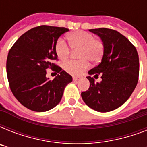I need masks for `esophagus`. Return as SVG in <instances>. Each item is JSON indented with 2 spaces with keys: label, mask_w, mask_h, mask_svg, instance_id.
I'll use <instances>...</instances> for the list:
<instances>
[{
  "label": "esophagus",
  "mask_w": 147,
  "mask_h": 147,
  "mask_svg": "<svg viewBox=\"0 0 147 147\" xmlns=\"http://www.w3.org/2000/svg\"><path fill=\"white\" fill-rule=\"evenodd\" d=\"M80 79L79 78H78V77H73V81L74 82H76V81H78Z\"/></svg>",
  "instance_id": "esophagus-1"
}]
</instances>
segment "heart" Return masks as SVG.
Here are the masks:
<instances>
[{
    "label": "heart",
    "instance_id": "heart-1",
    "mask_svg": "<svg viewBox=\"0 0 147 147\" xmlns=\"http://www.w3.org/2000/svg\"><path fill=\"white\" fill-rule=\"evenodd\" d=\"M69 44L75 50H78L80 60H69L63 64V69L71 76H78L82 74L89 67V61L98 62L104 54V45L100 40L94 39L92 33L78 30L69 33ZM55 53L61 60L66 59L70 54V49L64 39L59 38L55 42Z\"/></svg>",
    "mask_w": 147,
    "mask_h": 147
}]
</instances>
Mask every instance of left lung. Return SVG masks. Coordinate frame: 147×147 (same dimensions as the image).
I'll return each instance as SVG.
<instances>
[{
  "label": "left lung",
  "instance_id": "8db88e82",
  "mask_svg": "<svg viewBox=\"0 0 147 147\" xmlns=\"http://www.w3.org/2000/svg\"><path fill=\"white\" fill-rule=\"evenodd\" d=\"M100 37L104 54L98 65L88 71L90 87L82 92L84 102L98 112H109L128 100L139 77V56L134 46L119 32L111 29H91ZM101 74L102 82L94 79ZM94 76V79L91 76Z\"/></svg>",
  "mask_w": 147,
  "mask_h": 147
}]
</instances>
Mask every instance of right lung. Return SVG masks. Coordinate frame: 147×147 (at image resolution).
Segmentation results:
<instances>
[{
    "instance_id": "1",
    "label": "right lung",
    "mask_w": 147,
    "mask_h": 147,
    "mask_svg": "<svg viewBox=\"0 0 147 147\" xmlns=\"http://www.w3.org/2000/svg\"><path fill=\"white\" fill-rule=\"evenodd\" d=\"M69 30L65 27L40 26L30 29L16 41L7 59V75L11 92L21 105L36 112L53 109L60 102L65 88L72 77L56 66L55 42ZM59 73L53 80L46 69Z\"/></svg>"
}]
</instances>
